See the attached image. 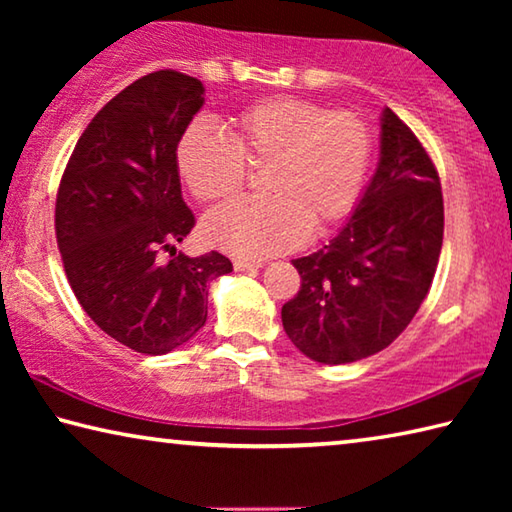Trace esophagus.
I'll list each match as a JSON object with an SVG mask.
<instances>
[{
  "label": "esophagus",
  "mask_w": 512,
  "mask_h": 512,
  "mask_svg": "<svg viewBox=\"0 0 512 512\" xmlns=\"http://www.w3.org/2000/svg\"><path fill=\"white\" fill-rule=\"evenodd\" d=\"M262 268V262H248V259H235V271L239 273H253Z\"/></svg>",
  "instance_id": "1"
}]
</instances>
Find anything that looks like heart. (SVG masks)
<instances>
[{
	"label": "heart",
	"instance_id": "heart-1",
	"mask_svg": "<svg viewBox=\"0 0 512 512\" xmlns=\"http://www.w3.org/2000/svg\"><path fill=\"white\" fill-rule=\"evenodd\" d=\"M228 137L196 121L180 135L176 169L196 201L237 194L248 162L268 164V198H241L203 219L214 248L264 259L300 246L309 230L332 228L357 207L372 162L370 126L357 112L300 97L250 103L225 124Z\"/></svg>",
	"mask_w": 512,
	"mask_h": 512
}]
</instances>
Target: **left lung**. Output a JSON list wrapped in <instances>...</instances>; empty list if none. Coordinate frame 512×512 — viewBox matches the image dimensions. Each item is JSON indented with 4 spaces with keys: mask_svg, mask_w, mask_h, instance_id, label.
<instances>
[{
    "mask_svg": "<svg viewBox=\"0 0 512 512\" xmlns=\"http://www.w3.org/2000/svg\"><path fill=\"white\" fill-rule=\"evenodd\" d=\"M375 176L350 221L327 246L293 259L300 291L282 307L291 343L341 366L391 345L431 289L443 248L440 178L418 137L381 112Z\"/></svg>",
    "mask_w": 512,
    "mask_h": 512,
    "instance_id": "8db88e82",
    "label": "left lung"
}]
</instances>
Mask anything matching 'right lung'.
<instances>
[{"label":"right lung","instance_id":"obj_1","mask_svg":"<svg viewBox=\"0 0 512 512\" xmlns=\"http://www.w3.org/2000/svg\"><path fill=\"white\" fill-rule=\"evenodd\" d=\"M194 76L160 69L121 90L85 128L56 196V239L76 300L103 332L167 354L205 325L207 284L232 271L221 253L176 255L194 228L176 146L205 103ZM172 253L162 263L159 250Z\"/></svg>","mask_w":512,"mask_h":512}]
</instances>
